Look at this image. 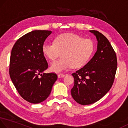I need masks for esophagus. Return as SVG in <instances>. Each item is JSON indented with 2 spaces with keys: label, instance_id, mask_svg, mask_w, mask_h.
Instances as JSON below:
<instances>
[{
  "label": "esophagus",
  "instance_id": "1",
  "mask_svg": "<svg viewBox=\"0 0 128 128\" xmlns=\"http://www.w3.org/2000/svg\"><path fill=\"white\" fill-rule=\"evenodd\" d=\"M64 76H65V75H64V74H58V77L59 78H64Z\"/></svg>",
  "mask_w": 128,
  "mask_h": 128
}]
</instances>
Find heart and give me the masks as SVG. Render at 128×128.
<instances>
[{"label": "heart", "mask_w": 128, "mask_h": 128, "mask_svg": "<svg viewBox=\"0 0 128 128\" xmlns=\"http://www.w3.org/2000/svg\"><path fill=\"white\" fill-rule=\"evenodd\" d=\"M94 44L89 39L73 33L58 35L54 42H46L43 44L42 52L45 56L54 60L60 56L62 57L53 62L50 66L52 72H61L71 67L79 68L84 66L93 52Z\"/></svg>", "instance_id": "heart-1"}]
</instances>
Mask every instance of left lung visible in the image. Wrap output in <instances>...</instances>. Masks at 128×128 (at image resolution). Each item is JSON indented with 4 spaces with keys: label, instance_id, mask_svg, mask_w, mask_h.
<instances>
[{
    "label": "left lung",
    "instance_id": "8db88e82",
    "mask_svg": "<svg viewBox=\"0 0 128 128\" xmlns=\"http://www.w3.org/2000/svg\"><path fill=\"white\" fill-rule=\"evenodd\" d=\"M89 31L97 39V51L83 68L72 74L74 85L71 94L82 105L96 102L109 91L117 66L116 54L108 39L97 31Z\"/></svg>",
    "mask_w": 128,
    "mask_h": 128
}]
</instances>
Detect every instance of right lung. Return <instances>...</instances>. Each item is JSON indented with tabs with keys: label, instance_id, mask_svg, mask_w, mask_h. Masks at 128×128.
Here are the masks:
<instances>
[{
	"label": "right lung",
	"instance_id": "add662e5",
	"mask_svg": "<svg viewBox=\"0 0 128 128\" xmlns=\"http://www.w3.org/2000/svg\"><path fill=\"white\" fill-rule=\"evenodd\" d=\"M52 33L48 30L31 31L19 38L11 50V80L21 97L30 103L38 104L47 99L58 78L56 74L44 72L48 64L42 46Z\"/></svg>",
	"mask_w": 128,
	"mask_h": 128
}]
</instances>
